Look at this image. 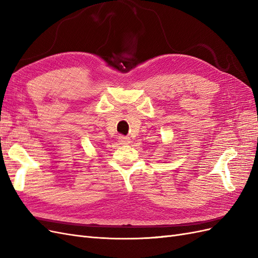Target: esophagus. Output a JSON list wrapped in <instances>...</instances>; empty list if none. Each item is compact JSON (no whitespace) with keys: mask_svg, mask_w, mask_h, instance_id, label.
I'll return each mask as SVG.
<instances>
[{"mask_svg":"<svg viewBox=\"0 0 258 258\" xmlns=\"http://www.w3.org/2000/svg\"><path fill=\"white\" fill-rule=\"evenodd\" d=\"M118 141L120 142V144H129L131 142L130 138H128V137H119Z\"/></svg>","mask_w":258,"mask_h":258,"instance_id":"34e87169","label":"esophagus"}]
</instances>
